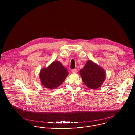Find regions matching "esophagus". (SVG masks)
<instances>
[{"instance_id":"esophagus-1","label":"esophagus","mask_w":135,"mask_h":135,"mask_svg":"<svg viewBox=\"0 0 135 135\" xmlns=\"http://www.w3.org/2000/svg\"><path fill=\"white\" fill-rule=\"evenodd\" d=\"M71 72L73 73H76L77 72V69H72L71 70Z\"/></svg>"}]
</instances>
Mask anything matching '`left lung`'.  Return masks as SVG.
I'll list each match as a JSON object with an SVG mask.
<instances>
[{
	"mask_svg": "<svg viewBox=\"0 0 135 135\" xmlns=\"http://www.w3.org/2000/svg\"><path fill=\"white\" fill-rule=\"evenodd\" d=\"M79 73L85 85L90 89L100 87L105 79L104 69L90 60L87 61Z\"/></svg>",
	"mask_w": 135,
	"mask_h": 135,
	"instance_id": "left-lung-1",
	"label": "left lung"
}]
</instances>
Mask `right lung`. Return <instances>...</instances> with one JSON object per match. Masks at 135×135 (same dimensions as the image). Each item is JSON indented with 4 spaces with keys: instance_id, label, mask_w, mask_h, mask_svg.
<instances>
[{
    "instance_id": "right-lung-1",
    "label": "right lung",
    "mask_w": 135,
    "mask_h": 135,
    "mask_svg": "<svg viewBox=\"0 0 135 135\" xmlns=\"http://www.w3.org/2000/svg\"><path fill=\"white\" fill-rule=\"evenodd\" d=\"M68 74L67 69L62 63L55 61L48 67L41 70L39 78L41 84L45 88L54 89L63 83Z\"/></svg>"
}]
</instances>
